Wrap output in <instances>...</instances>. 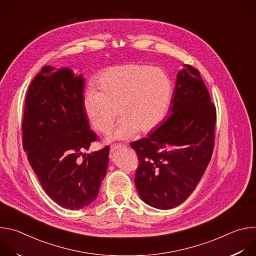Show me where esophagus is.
I'll return each instance as SVG.
<instances>
[{"label": "esophagus", "mask_w": 256, "mask_h": 256, "mask_svg": "<svg viewBox=\"0 0 256 256\" xmlns=\"http://www.w3.org/2000/svg\"><path fill=\"white\" fill-rule=\"evenodd\" d=\"M128 147L124 144H112L110 147V152L114 153L116 150H118V149H126Z\"/></svg>", "instance_id": "1"}]
</instances>
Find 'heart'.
Segmentation results:
<instances>
[{"mask_svg": "<svg viewBox=\"0 0 256 256\" xmlns=\"http://www.w3.org/2000/svg\"><path fill=\"white\" fill-rule=\"evenodd\" d=\"M99 90L88 89L83 100L92 128L107 134L122 122L112 140H126L153 130L165 118L173 96L169 75L148 64H126L104 70L98 77ZM118 112H116V110Z\"/></svg>", "mask_w": 256, "mask_h": 256, "instance_id": "b5f03b06", "label": "heart"}]
</instances>
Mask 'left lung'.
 <instances>
[{"instance_id":"1","label":"left lung","mask_w":256,"mask_h":256,"mask_svg":"<svg viewBox=\"0 0 256 256\" xmlns=\"http://www.w3.org/2000/svg\"><path fill=\"white\" fill-rule=\"evenodd\" d=\"M216 120V106L198 70L184 64L170 116L147 138L130 144L138 159L134 184L146 204L169 210L192 194L214 151Z\"/></svg>"}]
</instances>
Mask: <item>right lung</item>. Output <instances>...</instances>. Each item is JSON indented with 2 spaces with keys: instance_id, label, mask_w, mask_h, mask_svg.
Instances as JSON below:
<instances>
[{
  "instance_id": "right-lung-1",
  "label": "right lung",
  "mask_w": 256,
  "mask_h": 256,
  "mask_svg": "<svg viewBox=\"0 0 256 256\" xmlns=\"http://www.w3.org/2000/svg\"><path fill=\"white\" fill-rule=\"evenodd\" d=\"M84 81L68 68L44 66L25 98L22 142L46 194L79 210L97 198L106 174L109 146L83 154L98 140L83 107Z\"/></svg>"
}]
</instances>
